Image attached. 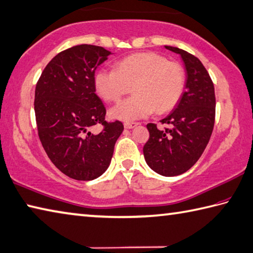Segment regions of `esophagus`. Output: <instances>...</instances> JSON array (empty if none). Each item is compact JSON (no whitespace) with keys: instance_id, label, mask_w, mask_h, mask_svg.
I'll use <instances>...</instances> for the list:
<instances>
[{"instance_id":"34e87169","label":"esophagus","mask_w":253,"mask_h":253,"mask_svg":"<svg viewBox=\"0 0 253 253\" xmlns=\"http://www.w3.org/2000/svg\"><path fill=\"white\" fill-rule=\"evenodd\" d=\"M136 126H137L136 122H126L125 123L126 128H133V127H135Z\"/></svg>"}]
</instances>
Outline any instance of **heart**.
<instances>
[{"instance_id":"1","label":"heart","mask_w":253,"mask_h":253,"mask_svg":"<svg viewBox=\"0 0 253 253\" xmlns=\"http://www.w3.org/2000/svg\"><path fill=\"white\" fill-rule=\"evenodd\" d=\"M182 65L155 52H140L119 60L116 69L102 67L96 71L93 84L103 100L116 102L130 91L134 94L110 110L122 121H134L156 113H165L178 103L185 89Z\"/></svg>"}]
</instances>
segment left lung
Here are the masks:
<instances>
[{"instance_id": "1", "label": "left lung", "mask_w": 253, "mask_h": 253, "mask_svg": "<svg viewBox=\"0 0 253 253\" xmlns=\"http://www.w3.org/2000/svg\"><path fill=\"white\" fill-rule=\"evenodd\" d=\"M165 48L182 57L187 73L185 91L173 112L161 120L168 126H146L150 137L143 153L157 174L177 176L192 168L206 149L215 125L216 97L211 76L197 57L177 47Z\"/></svg>"}]
</instances>
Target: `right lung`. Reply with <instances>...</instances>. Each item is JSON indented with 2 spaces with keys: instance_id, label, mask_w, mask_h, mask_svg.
Segmentation results:
<instances>
[{
  "instance_id": "1",
  "label": "right lung",
  "mask_w": 253,
  "mask_h": 253,
  "mask_svg": "<svg viewBox=\"0 0 253 253\" xmlns=\"http://www.w3.org/2000/svg\"><path fill=\"white\" fill-rule=\"evenodd\" d=\"M111 51L77 45L60 51L42 70L35 89V117L42 147L61 173L91 180L110 165L114 144L123 131L120 121H106V108L93 84L98 66ZM101 124L98 135L89 132Z\"/></svg>"
}]
</instances>
